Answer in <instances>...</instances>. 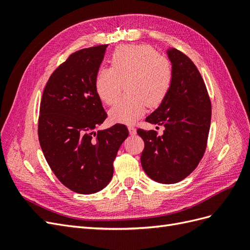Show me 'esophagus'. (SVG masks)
I'll return each mask as SVG.
<instances>
[{"label": "esophagus", "mask_w": 250, "mask_h": 250, "mask_svg": "<svg viewBox=\"0 0 250 250\" xmlns=\"http://www.w3.org/2000/svg\"><path fill=\"white\" fill-rule=\"evenodd\" d=\"M128 130H129V133H130L131 135L137 134V129H135L133 125H129V126H128Z\"/></svg>", "instance_id": "1"}]
</instances>
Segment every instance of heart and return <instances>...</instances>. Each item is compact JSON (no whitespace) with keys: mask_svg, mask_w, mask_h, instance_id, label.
<instances>
[{"mask_svg":"<svg viewBox=\"0 0 250 250\" xmlns=\"http://www.w3.org/2000/svg\"><path fill=\"white\" fill-rule=\"evenodd\" d=\"M111 67H100L96 74L95 88L100 99L115 103L123 89L127 94L110 110V118L130 124L138 120L146 106L156 107L168 96L173 80L169 60L157 54L148 44L118 47L110 57Z\"/></svg>","mask_w":250,"mask_h":250,"instance_id":"heart-1","label":"heart"}]
</instances>
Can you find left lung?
<instances>
[{"label":"left lung","instance_id":"left-lung-1","mask_svg":"<svg viewBox=\"0 0 250 250\" xmlns=\"http://www.w3.org/2000/svg\"><path fill=\"white\" fill-rule=\"evenodd\" d=\"M172 64L170 92L146 122L164 127V133L138 129L145 148L141 155L147 175L160 184H176L197 167L207 148L211 105L197 67L174 48L167 50Z\"/></svg>","mask_w":250,"mask_h":250}]
</instances>
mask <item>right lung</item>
Here are the masks:
<instances>
[{"instance_id":"add662e5","label":"right lung","mask_w":250,"mask_h":250,"mask_svg":"<svg viewBox=\"0 0 250 250\" xmlns=\"http://www.w3.org/2000/svg\"><path fill=\"white\" fill-rule=\"evenodd\" d=\"M108 44L73 53L50 76L40 108L39 140L60 183L79 194H94L112 178L113 161L128 137L123 124L94 131L107 118L95 88Z\"/></svg>"}]
</instances>
